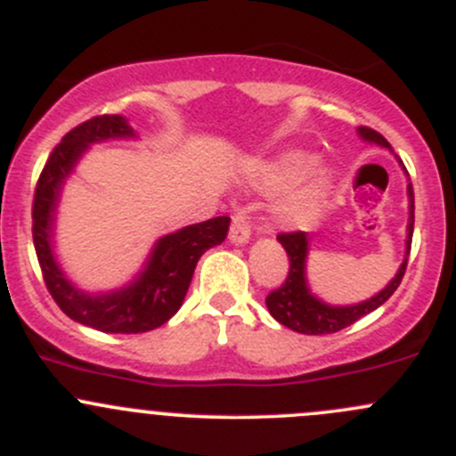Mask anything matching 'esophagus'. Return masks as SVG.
I'll return each instance as SVG.
<instances>
[{"label": "esophagus", "mask_w": 456, "mask_h": 456, "mask_svg": "<svg viewBox=\"0 0 456 456\" xmlns=\"http://www.w3.org/2000/svg\"><path fill=\"white\" fill-rule=\"evenodd\" d=\"M251 238V220L247 211H238L232 220V227H229V240L233 245H245Z\"/></svg>", "instance_id": "1"}]
</instances>
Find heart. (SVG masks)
<instances>
[{"label":"heart","mask_w":456,"mask_h":456,"mask_svg":"<svg viewBox=\"0 0 456 456\" xmlns=\"http://www.w3.org/2000/svg\"><path fill=\"white\" fill-rule=\"evenodd\" d=\"M315 154L305 150H289L262 172L260 185L269 191L294 190L284 196L278 207V218L289 227H302L320 214L330 187L333 169H315Z\"/></svg>","instance_id":"obj_1"}]
</instances>
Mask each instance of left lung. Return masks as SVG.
<instances>
[{
    "instance_id": "1",
    "label": "left lung",
    "mask_w": 456,
    "mask_h": 456,
    "mask_svg": "<svg viewBox=\"0 0 456 456\" xmlns=\"http://www.w3.org/2000/svg\"><path fill=\"white\" fill-rule=\"evenodd\" d=\"M357 134L362 141L375 142L379 147H388L390 142L379 134V132L370 130V127H357ZM406 169V167H403ZM412 229H415V194H412V185L408 183V227H406V256L403 262L399 265L395 278L381 289L379 293L369 297L357 305H329V302L320 300L309 287L306 280V260H309L311 251V238L305 232H293V233H280L278 242L284 247L289 256V275L284 284L275 291L266 296V309L269 314L284 324L287 329L297 330L305 335H324V333H338V330L346 329L353 322L360 317L369 315L370 311L379 309L395 291H397L399 282H402L403 273H406L408 254H411V242H412Z\"/></svg>"
}]
</instances>
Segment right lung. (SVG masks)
<instances>
[{"label":"right lung","instance_id":"1","mask_svg":"<svg viewBox=\"0 0 456 456\" xmlns=\"http://www.w3.org/2000/svg\"><path fill=\"white\" fill-rule=\"evenodd\" d=\"M112 139H136V132L121 114L90 118L68 132L54 147L35 190L32 240L45 287L70 320L103 333H145L159 329L181 309L200 256L227 238L232 220L229 216H218L160 236L142 269L126 287L87 293L72 284L54 256L59 199L87 147Z\"/></svg>","mask_w":456,"mask_h":456}]
</instances>
